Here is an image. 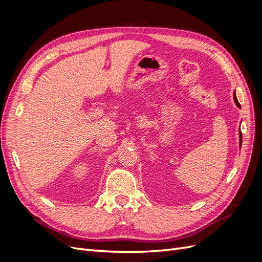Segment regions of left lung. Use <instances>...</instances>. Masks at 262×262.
I'll list each match as a JSON object with an SVG mask.
<instances>
[{"mask_svg": "<svg viewBox=\"0 0 262 262\" xmlns=\"http://www.w3.org/2000/svg\"><path fill=\"white\" fill-rule=\"evenodd\" d=\"M234 101H235V104H236V106L237 107H239L241 108V105H239V102H238V100H237V97H236V94L234 93ZM242 139H243V137H242V131H239V145H241V147H242Z\"/></svg>", "mask_w": 262, "mask_h": 262, "instance_id": "1", "label": "left lung"}]
</instances>
